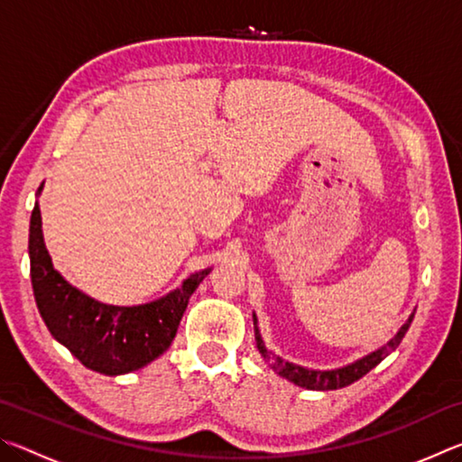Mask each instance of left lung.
<instances>
[{
	"label": "left lung",
	"instance_id": "1",
	"mask_svg": "<svg viewBox=\"0 0 462 462\" xmlns=\"http://www.w3.org/2000/svg\"><path fill=\"white\" fill-rule=\"evenodd\" d=\"M413 314L408 318V322H405L400 332H397L393 338H391L385 346H381L374 350V353L366 355L363 358H358L353 365H346L342 366V369H334V371H314V369H306V366H300V365H293V363H287L283 358L273 355L271 350L264 346V342L261 338V332H259V322H256V314H253V322H254V340H256V348H259L261 356L264 358L271 365V369H275L281 377H285L287 381L295 383V385L300 387H306V389H314V391H330V389H340V387H346L350 383L358 381L361 377H365L366 373L371 369H374L383 358L389 356L393 350L400 346V342L403 340L405 332H408V328L411 324Z\"/></svg>",
	"mask_w": 462,
	"mask_h": 462
}]
</instances>
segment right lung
Wrapping results in <instances>:
<instances>
[{
	"instance_id": "obj_1",
	"label": "right lung",
	"mask_w": 462,
	"mask_h": 462,
	"mask_svg": "<svg viewBox=\"0 0 462 462\" xmlns=\"http://www.w3.org/2000/svg\"><path fill=\"white\" fill-rule=\"evenodd\" d=\"M42 185L38 187V193ZM30 277L38 311L49 332L88 369L109 374L132 373L159 358L173 342L189 297L212 269L187 277L181 287L143 306H107L67 283L52 267L44 246L38 201L30 217Z\"/></svg>"
}]
</instances>
